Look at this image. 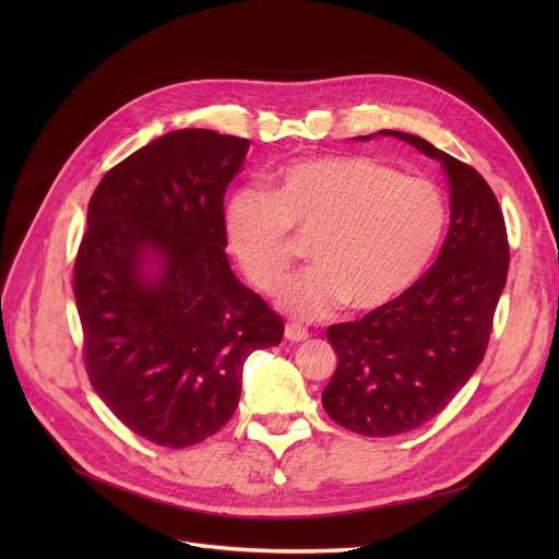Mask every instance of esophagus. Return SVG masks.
I'll use <instances>...</instances> for the list:
<instances>
[{"label": "esophagus", "instance_id": "34e87169", "mask_svg": "<svg viewBox=\"0 0 559 559\" xmlns=\"http://www.w3.org/2000/svg\"><path fill=\"white\" fill-rule=\"evenodd\" d=\"M285 340H289V342H304V340H308V331L297 326V324H287L285 326Z\"/></svg>", "mask_w": 559, "mask_h": 559}]
</instances>
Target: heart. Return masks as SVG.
<instances>
[{
	"label": "heart",
	"mask_w": 559,
	"mask_h": 559,
	"mask_svg": "<svg viewBox=\"0 0 559 559\" xmlns=\"http://www.w3.org/2000/svg\"><path fill=\"white\" fill-rule=\"evenodd\" d=\"M447 222L444 199L421 179L360 154L287 163L264 188L235 190L224 205L228 251L267 295L287 278L292 230L312 233L310 270L287 285L281 306L324 319L344 304L356 312L390 306L417 283Z\"/></svg>",
	"instance_id": "obj_1"
}]
</instances>
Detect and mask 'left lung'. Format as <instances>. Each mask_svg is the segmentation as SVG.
<instances>
[{
	"label": "left lung",
	"mask_w": 559,
	"mask_h": 559,
	"mask_svg": "<svg viewBox=\"0 0 559 559\" xmlns=\"http://www.w3.org/2000/svg\"><path fill=\"white\" fill-rule=\"evenodd\" d=\"M399 138L442 163L451 224L432 267L390 306L329 326L337 369L321 403L329 417L367 437L409 432L449 405L485 358L493 310L508 281V233L491 188L428 140Z\"/></svg>",
	"instance_id": "1"
}]
</instances>
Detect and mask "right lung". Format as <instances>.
Listing matches in <instances>:
<instances>
[{"mask_svg": "<svg viewBox=\"0 0 559 559\" xmlns=\"http://www.w3.org/2000/svg\"><path fill=\"white\" fill-rule=\"evenodd\" d=\"M249 144L165 133L115 165L87 203L74 264L85 369L110 413L158 447L215 435L238 407L247 358L283 340V319L224 251V192Z\"/></svg>", "mask_w": 559, "mask_h": 559, "instance_id": "right-lung-1", "label": "right lung"}]
</instances>
